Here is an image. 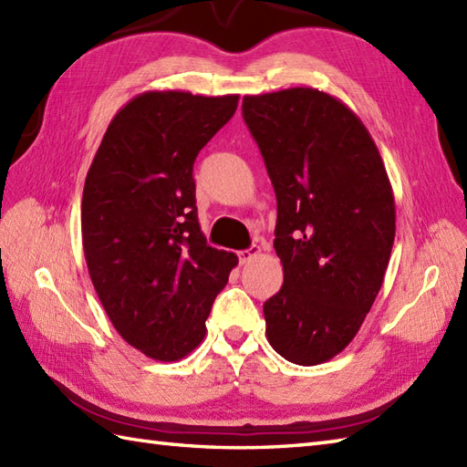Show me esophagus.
<instances>
[{"instance_id": "esophagus-1", "label": "esophagus", "mask_w": 467, "mask_h": 467, "mask_svg": "<svg viewBox=\"0 0 467 467\" xmlns=\"http://www.w3.org/2000/svg\"><path fill=\"white\" fill-rule=\"evenodd\" d=\"M236 254H239V263H241V265H249L251 261H254L256 256L261 254V246L253 244V246H249V249L239 251V253H236Z\"/></svg>"}]
</instances>
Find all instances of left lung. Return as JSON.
Here are the masks:
<instances>
[{"label":"left lung","mask_w":467,"mask_h":467,"mask_svg":"<svg viewBox=\"0 0 467 467\" xmlns=\"http://www.w3.org/2000/svg\"><path fill=\"white\" fill-rule=\"evenodd\" d=\"M243 118L276 194L283 286L263 305L266 339L286 361L341 353L389 265L395 201L381 154L341 100L315 88L244 96Z\"/></svg>","instance_id":"obj_1"}]
</instances>
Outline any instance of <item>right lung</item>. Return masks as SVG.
<instances>
[{"label": "right lung", "instance_id": "1", "mask_svg": "<svg viewBox=\"0 0 467 467\" xmlns=\"http://www.w3.org/2000/svg\"><path fill=\"white\" fill-rule=\"evenodd\" d=\"M239 96L144 92L120 108L82 194V243L94 289L126 343L156 361L201 345L214 296L239 265L206 244L192 166Z\"/></svg>", "mask_w": 467, "mask_h": 467}]
</instances>
